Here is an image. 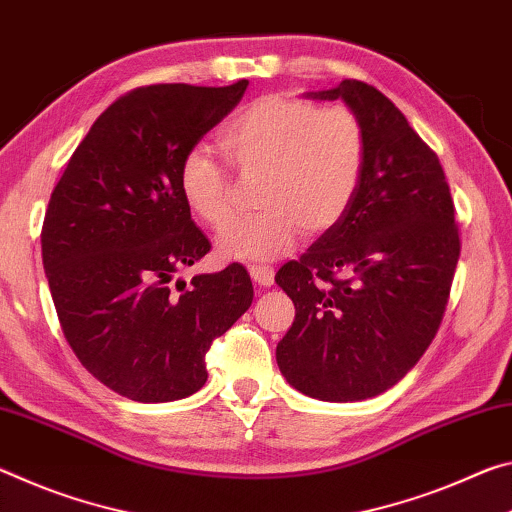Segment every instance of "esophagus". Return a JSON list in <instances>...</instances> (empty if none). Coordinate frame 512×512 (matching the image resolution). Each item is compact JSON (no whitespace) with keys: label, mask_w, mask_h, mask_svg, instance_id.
<instances>
[{"label":"esophagus","mask_w":512,"mask_h":512,"mask_svg":"<svg viewBox=\"0 0 512 512\" xmlns=\"http://www.w3.org/2000/svg\"><path fill=\"white\" fill-rule=\"evenodd\" d=\"M249 274L251 279H254V283H258V286L263 288H270L274 283V270L267 265H249Z\"/></svg>","instance_id":"esophagus-1"}]
</instances>
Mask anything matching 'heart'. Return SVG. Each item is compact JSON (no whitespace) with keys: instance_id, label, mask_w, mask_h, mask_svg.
I'll return each mask as SVG.
<instances>
[{"instance_id":"b5f03b06","label":"heart","mask_w":512,"mask_h":512,"mask_svg":"<svg viewBox=\"0 0 512 512\" xmlns=\"http://www.w3.org/2000/svg\"><path fill=\"white\" fill-rule=\"evenodd\" d=\"M220 145L245 179H261V213L233 222L217 240L222 258L267 261L286 254L304 231L320 236L349 213L367 165V131L349 106L272 92L242 106L220 131ZM179 192L211 229L229 224L236 186L226 167L192 149L179 167Z\"/></svg>"}]
</instances>
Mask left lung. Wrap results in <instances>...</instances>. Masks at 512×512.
Returning <instances> with one entry per match:
<instances>
[{"label":"left lung","mask_w":512,"mask_h":512,"mask_svg":"<svg viewBox=\"0 0 512 512\" xmlns=\"http://www.w3.org/2000/svg\"><path fill=\"white\" fill-rule=\"evenodd\" d=\"M367 131V165L349 213L276 272L295 322L276 345L281 374L322 401H360L399 383L445 317L460 231L438 154L383 92L345 79Z\"/></svg>","instance_id":"left-lung-1"}]
</instances>
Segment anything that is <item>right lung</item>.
I'll list each match as a JSON object with an SVG mask.
<instances>
[{"label": "right lung", "mask_w": 512, "mask_h": 512, "mask_svg": "<svg viewBox=\"0 0 512 512\" xmlns=\"http://www.w3.org/2000/svg\"><path fill=\"white\" fill-rule=\"evenodd\" d=\"M247 83L124 92L49 197L40 242L63 335L81 365L127 399L161 404L197 392L213 340L254 299L238 263L172 286L181 267L211 251L179 192L181 161L238 106Z\"/></svg>", "instance_id": "add662e5"}]
</instances>
